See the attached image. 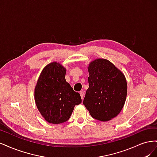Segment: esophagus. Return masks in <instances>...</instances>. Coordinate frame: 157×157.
<instances>
[{
	"mask_svg": "<svg viewBox=\"0 0 157 157\" xmlns=\"http://www.w3.org/2000/svg\"><path fill=\"white\" fill-rule=\"evenodd\" d=\"M79 94H80V97H81V99H83V98H84V93L82 91H80V92H79Z\"/></svg>",
	"mask_w": 157,
	"mask_h": 157,
	"instance_id": "esophagus-1",
	"label": "esophagus"
}]
</instances>
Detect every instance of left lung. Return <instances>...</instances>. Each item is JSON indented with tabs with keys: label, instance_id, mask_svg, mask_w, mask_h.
Wrapping results in <instances>:
<instances>
[{
	"label": "left lung",
	"instance_id": "left-lung-1",
	"mask_svg": "<svg viewBox=\"0 0 157 157\" xmlns=\"http://www.w3.org/2000/svg\"><path fill=\"white\" fill-rule=\"evenodd\" d=\"M89 88L83 104L95 119L105 122L120 113L127 96V82L110 61L98 58L88 66Z\"/></svg>",
	"mask_w": 157,
	"mask_h": 157
}]
</instances>
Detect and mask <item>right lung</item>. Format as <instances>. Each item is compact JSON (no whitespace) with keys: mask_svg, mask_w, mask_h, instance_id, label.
<instances>
[{"mask_svg":"<svg viewBox=\"0 0 157 157\" xmlns=\"http://www.w3.org/2000/svg\"><path fill=\"white\" fill-rule=\"evenodd\" d=\"M66 69L54 61L42 69L35 88V101L45 121L61 124L69 119L75 105L81 103L80 94L65 80Z\"/></svg>","mask_w":157,"mask_h":157,"instance_id":"1","label":"right lung"}]
</instances>
